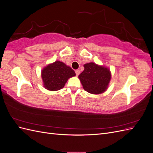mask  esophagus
Returning a JSON list of instances; mask_svg holds the SVG:
<instances>
[{
	"label": "esophagus",
	"instance_id": "esophagus-1",
	"mask_svg": "<svg viewBox=\"0 0 153 153\" xmlns=\"http://www.w3.org/2000/svg\"><path fill=\"white\" fill-rule=\"evenodd\" d=\"M75 73H76V76H78V75H80V71L79 70V69H77V70H76V71H75Z\"/></svg>",
	"mask_w": 153,
	"mask_h": 153
}]
</instances>
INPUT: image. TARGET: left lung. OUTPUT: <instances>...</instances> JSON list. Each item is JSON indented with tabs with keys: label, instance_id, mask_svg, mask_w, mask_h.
<instances>
[{
	"label": "left lung",
	"instance_id": "8db88e82",
	"mask_svg": "<svg viewBox=\"0 0 153 153\" xmlns=\"http://www.w3.org/2000/svg\"><path fill=\"white\" fill-rule=\"evenodd\" d=\"M84 70L78 78L84 89L93 94H99L107 89L111 79L109 69L103 66H99L94 62L85 64Z\"/></svg>",
	"mask_w": 153,
	"mask_h": 153
}]
</instances>
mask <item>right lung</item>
Instances as JSON below:
<instances>
[{"instance_id":"add662e5","label":"right lung","mask_w":153,"mask_h":153,"mask_svg":"<svg viewBox=\"0 0 153 153\" xmlns=\"http://www.w3.org/2000/svg\"><path fill=\"white\" fill-rule=\"evenodd\" d=\"M75 75L70 67L59 61L48 64L41 71L45 88L52 91L62 89L69 78Z\"/></svg>"}]
</instances>
